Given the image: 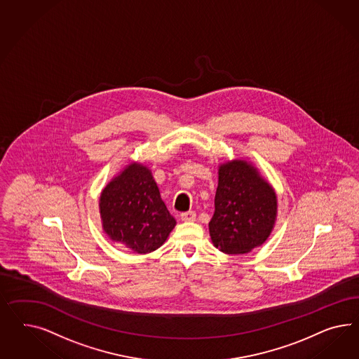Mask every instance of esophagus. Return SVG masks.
Returning a JSON list of instances; mask_svg holds the SVG:
<instances>
[{
    "mask_svg": "<svg viewBox=\"0 0 359 359\" xmlns=\"http://www.w3.org/2000/svg\"><path fill=\"white\" fill-rule=\"evenodd\" d=\"M180 218H182V221H195L196 213L194 210L183 212V213H180Z\"/></svg>",
    "mask_w": 359,
    "mask_h": 359,
    "instance_id": "1",
    "label": "esophagus"
}]
</instances>
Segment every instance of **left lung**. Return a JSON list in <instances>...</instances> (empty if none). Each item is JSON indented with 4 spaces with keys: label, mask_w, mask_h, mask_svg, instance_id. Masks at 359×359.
<instances>
[{
    "label": "left lung",
    "mask_w": 359,
    "mask_h": 359,
    "mask_svg": "<svg viewBox=\"0 0 359 359\" xmlns=\"http://www.w3.org/2000/svg\"><path fill=\"white\" fill-rule=\"evenodd\" d=\"M276 217V195L250 164L236 161L218 170L212 242L225 254H246L262 245Z\"/></svg>",
    "instance_id": "1"
}]
</instances>
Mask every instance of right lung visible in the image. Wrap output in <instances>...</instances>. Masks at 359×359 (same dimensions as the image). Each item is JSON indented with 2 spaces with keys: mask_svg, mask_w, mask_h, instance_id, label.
<instances>
[{
  "mask_svg": "<svg viewBox=\"0 0 359 359\" xmlns=\"http://www.w3.org/2000/svg\"><path fill=\"white\" fill-rule=\"evenodd\" d=\"M100 213L109 237L138 254L161 248L176 225L150 170L141 164H130L105 187Z\"/></svg>",
  "mask_w": 359,
  "mask_h": 359,
  "instance_id": "1",
  "label": "right lung"
}]
</instances>
